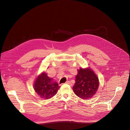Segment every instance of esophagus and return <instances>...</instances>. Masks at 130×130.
Returning <instances> with one entry per match:
<instances>
[{
    "label": "esophagus",
    "instance_id": "34e87169",
    "mask_svg": "<svg viewBox=\"0 0 130 130\" xmlns=\"http://www.w3.org/2000/svg\"><path fill=\"white\" fill-rule=\"evenodd\" d=\"M66 84H68V85H72V83H71V82H70V81H67V82H66Z\"/></svg>",
    "mask_w": 130,
    "mask_h": 130
}]
</instances>
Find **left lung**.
Instances as JSON below:
<instances>
[{"mask_svg": "<svg viewBox=\"0 0 130 130\" xmlns=\"http://www.w3.org/2000/svg\"><path fill=\"white\" fill-rule=\"evenodd\" d=\"M76 82L73 86L75 94L82 99L91 98L99 87V80L91 69L80 68L76 76Z\"/></svg>", "mask_w": 130, "mask_h": 130, "instance_id": "obj_1", "label": "left lung"}]
</instances>
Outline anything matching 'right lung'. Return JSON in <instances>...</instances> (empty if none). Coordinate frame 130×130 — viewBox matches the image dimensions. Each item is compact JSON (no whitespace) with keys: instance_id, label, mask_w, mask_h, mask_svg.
Instances as JSON below:
<instances>
[{"instance_id":"add662e5","label":"right lung","mask_w":130,"mask_h":130,"mask_svg":"<svg viewBox=\"0 0 130 130\" xmlns=\"http://www.w3.org/2000/svg\"><path fill=\"white\" fill-rule=\"evenodd\" d=\"M60 87L57 82H54L52 78L49 77L44 72L37 78L34 85L35 92L44 99L54 96Z\"/></svg>"}]
</instances>
